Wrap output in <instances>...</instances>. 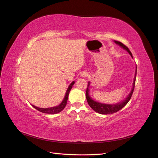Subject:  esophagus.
<instances>
[{"label": "esophagus", "mask_w": 158, "mask_h": 158, "mask_svg": "<svg viewBox=\"0 0 158 158\" xmlns=\"http://www.w3.org/2000/svg\"><path fill=\"white\" fill-rule=\"evenodd\" d=\"M83 76H84V77H86V76H87V74H85V73H84L83 75H82Z\"/></svg>", "instance_id": "34e87169"}]
</instances>
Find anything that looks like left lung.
<instances>
[{
    "mask_svg": "<svg viewBox=\"0 0 158 158\" xmlns=\"http://www.w3.org/2000/svg\"><path fill=\"white\" fill-rule=\"evenodd\" d=\"M114 42H115V44L122 47L123 49H126L128 52V53L131 55V56H132L131 52L130 51V50H129V49L126 45L122 44V43L120 41H114ZM136 70H137V68L136 69V73H135V80H134V82H133V87H132V89L131 90L130 94L128 95V96L127 97V98H126L125 101H123L121 103H117L115 105H108V104L100 103H98V102H96L95 101H94V100H93L92 99H91L90 97L89 96V94H88V92H89L88 87L90 84V83L88 82V88L86 89V92H85V97H86L87 102L89 104V106H90V107L92 108L95 112H98L100 114H112L114 113H116V112L118 111L119 110H121L123 107H125L127 104V103L129 102V100L131 99V98L132 97V95L134 92V89H135L136 76Z\"/></svg>",
    "mask_w": 158,
    "mask_h": 158,
    "instance_id": "left-lung-1",
    "label": "left lung"
}]
</instances>
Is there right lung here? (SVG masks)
Here are the masks:
<instances>
[{"label": "right lung", "instance_id": "1", "mask_svg": "<svg viewBox=\"0 0 158 158\" xmlns=\"http://www.w3.org/2000/svg\"><path fill=\"white\" fill-rule=\"evenodd\" d=\"M74 84V82H72L70 85L69 86L67 91H66V93L65 95V97L64 98V100L63 101L59 106H56V107H51V108H40V107H37L34 106H32L35 109H36L38 111L41 112V113H47V114H56L58 113L59 112H60L61 111H63L64 109V108L65 107L66 103H67V100H68V97L69 95V92L70 91L73 87V85Z\"/></svg>", "mask_w": 158, "mask_h": 158}]
</instances>
